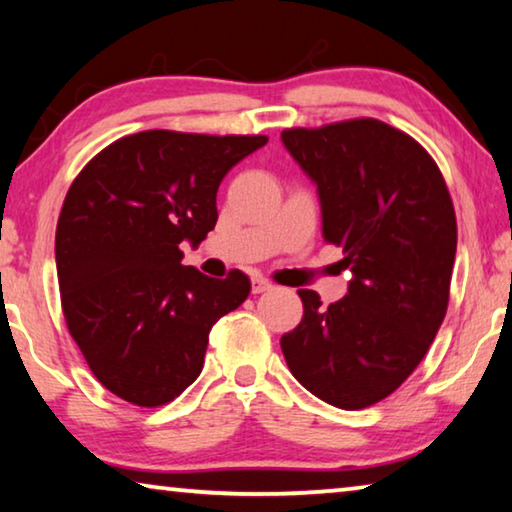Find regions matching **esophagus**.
Instances as JSON below:
<instances>
[{
	"label": "esophagus",
	"instance_id": "obj_1",
	"mask_svg": "<svg viewBox=\"0 0 512 512\" xmlns=\"http://www.w3.org/2000/svg\"><path fill=\"white\" fill-rule=\"evenodd\" d=\"M265 290H272V283H270V281L263 279V277L251 279V293L261 295V293H265Z\"/></svg>",
	"mask_w": 512,
	"mask_h": 512
}]
</instances>
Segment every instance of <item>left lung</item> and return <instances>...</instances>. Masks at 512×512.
Masks as SVG:
<instances>
[{"instance_id":"obj_1","label":"left lung","mask_w":512,"mask_h":512,"mask_svg":"<svg viewBox=\"0 0 512 512\" xmlns=\"http://www.w3.org/2000/svg\"><path fill=\"white\" fill-rule=\"evenodd\" d=\"M318 187L322 235L343 249L348 295L297 290L302 322L281 336L290 373L341 410L380 403L412 375L442 325L458 247L451 194L419 141L377 119L281 132Z\"/></svg>"}]
</instances>
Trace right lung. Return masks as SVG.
<instances>
[{"mask_svg":"<svg viewBox=\"0 0 512 512\" xmlns=\"http://www.w3.org/2000/svg\"><path fill=\"white\" fill-rule=\"evenodd\" d=\"M263 135L146 130L116 139L73 180L57 224V277L70 336L114 396L160 407L199 377L215 322L247 300L231 270L183 261L217 224L224 176Z\"/></svg>","mask_w":512,"mask_h":512,"instance_id":"obj_1","label":"right lung"}]
</instances>
